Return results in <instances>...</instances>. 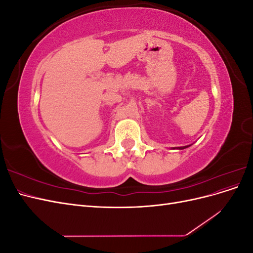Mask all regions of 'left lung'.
I'll return each instance as SVG.
<instances>
[{
    "mask_svg": "<svg viewBox=\"0 0 253 253\" xmlns=\"http://www.w3.org/2000/svg\"><path fill=\"white\" fill-rule=\"evenodd\" d=\"M188 147H190V145H186V147H179V148H177V149L182 150V149H186V148H188Z\"/></svg>",
    "mask_w": 253,
    "mask_h": 253,
    "instance_id": "left-lung-1",
    "label": "left lung"
}]
</instances>
